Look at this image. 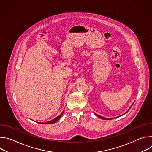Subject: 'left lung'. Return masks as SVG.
Masks as SVG:
<instances>
[{"mask_svg":"<svg viewBox=\"0 0 152 152\" xmlns=\"http://www.w3.org/2000/svg\"><path fill=\"white\" fill-rule=\"evenodd\" d=\"M134 103H132V104L131 106V107H130L129 109V110L127 111H127H129V110L130 109H131V107H132V105H133V104H134ZM127 112H126V113H125L124 114H126ZM124 114H123V115H124ZM123 115H120V116H118V117H121V116H122ZM96 115H97L98 117H99V118H100L101 119H103V120H112V119H113V118H104V117H102V116H100V115H97V114H96ZM115 118H117V117H115Z\"/></svg>","mask_w":152,"mask_h":152,"instance_id":"obj_1","label":"left lung"}]
</instances>
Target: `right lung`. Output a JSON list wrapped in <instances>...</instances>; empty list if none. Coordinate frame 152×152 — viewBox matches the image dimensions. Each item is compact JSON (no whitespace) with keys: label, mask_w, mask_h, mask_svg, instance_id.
Wrapping results in <instances>:
<instances>
[{"label":"right lung","mask_w":152,"mask_h":152,"mask_svg":"<svg viewBox=\"0 0 152 152\" xmlns=\"http://www.w3.org/2000/svg\"><path fill=\"white\" fill-rule=\"evenodd\" d=\"M63 113H64V111H63V112H62L59 116H58L57 117L53 119L52 120H50V121H47V122H45V123H41V122H37V123H39V124H50L55 123H56L57 121H58V120L61 118V117H62Z\"/></svg>","instance_id":"1"}]
</instances>
